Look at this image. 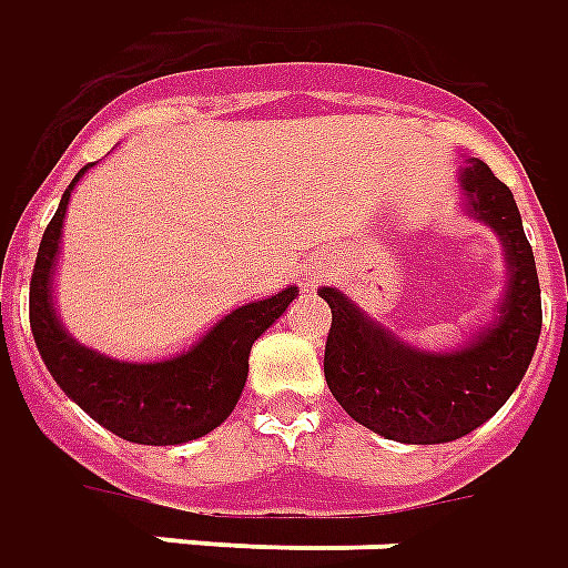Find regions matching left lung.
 Segmentation results:
<instances>
[{
    "label": "left lung",
    "mask_w": 568,
    "mask_h": 568,
    "mask_svg": "<svg viewBox=\"0 0 568 568\" xmlns=\"http://www.w3.org/2000/svg\"><path fill=\"white\" fill-rule=\"evenodd\" d=\"M468 213L496 232L508 260V287L493 324L449 352H422L357 308L336 287H321L333 312L324 379L339 406L369 432L397 444H449L505 406L529 369L541 333L535 256L510 189L489 164L462 168Z\"/></svg>",
    "instance_id": "obj_1"
}]
</instances>
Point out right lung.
<instances>
[{
	"label": "right lung",
	"mask_w": 568,
	"mask_h": 568,
	"mask_svg": "<svg viewBox=\"0 0 568 568\" xmlns=\"http://www.w3.org/2000/svg\"><path fill=\"white\" fill-rule=\"evenodd\" d=\"M94 164H84L51 216L30 277V327L39 355L60 388L106 432L131 444L174 446L204 437L229 419L247 382L253 342L300 296L284 287L216 321L195 345L164 361H115L75 342L54 312V265L70 192Z\"/></svg>",
	"instance_id": "obj_1"
}]
</instances>
